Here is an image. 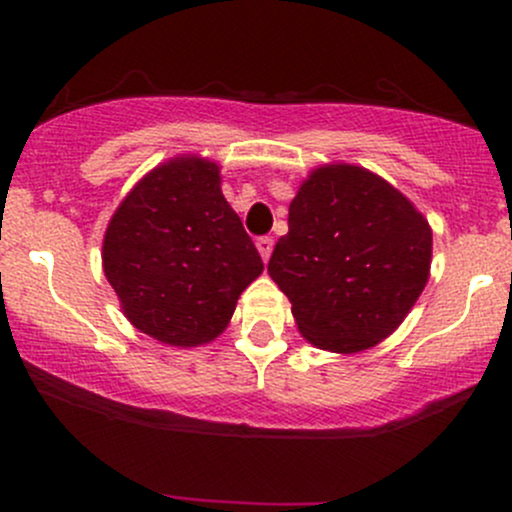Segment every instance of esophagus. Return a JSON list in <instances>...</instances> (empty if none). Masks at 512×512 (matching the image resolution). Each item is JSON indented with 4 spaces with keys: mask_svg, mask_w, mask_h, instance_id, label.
Masks as SVG:
<instances>
[{
    "mask_svg": "<svg viewBox=\"0 0 512 512\" xmlns=\"http://www.w3.org/2000/svg\"><path fill=\"white\" fill-rule=\"evenodd\" d=\"M257 250H260V255H262V260L267 262L269 260V255H272V250H274V240L269 238V236H262V238H257Z\"/></svg>",
    "mask_w": 512,
    "mask_h": 512,
    "instance_id": "1",
    "label": "esophagus"
}]
</instances>
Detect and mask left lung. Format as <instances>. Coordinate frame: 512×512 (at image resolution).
I'll return each mask as SVG.
<instances>
[{"label": "left lung", "mask_w": 512, "mask_h": 512, "mask_svg": "<svg viewBox=\"0 0 512 512\" xmlns=\"http://www.w3.org/2000/svg\"><path fill=\"white\" fill-rule=\"evenodd\" d=\"M433 233L380 175L349 163L315 168L289 207L267 272L317 349L356 354L383 342L419 301Z\"/></svg>", "instance_id": "left-lung-1"}]
</instances>
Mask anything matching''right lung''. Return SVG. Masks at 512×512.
Instances as JSON below:
<instances>
[{"label": "right lung", "mask_w": 512, "mask_h": 512, "mask_svg": "<svg viewBox=\"0 0 512 512\" xmlns=\"http://www.w3.org/2000/svg\"><path fill=\"white\" fill-rule=\"evenodd\" d=\"M219 173L202 156L161 163L129 190L105 231L103 272L122 313L163 344L214 342L264 269Z\"/></svg>", "instance_id": "add662e5"}]
</instances>
